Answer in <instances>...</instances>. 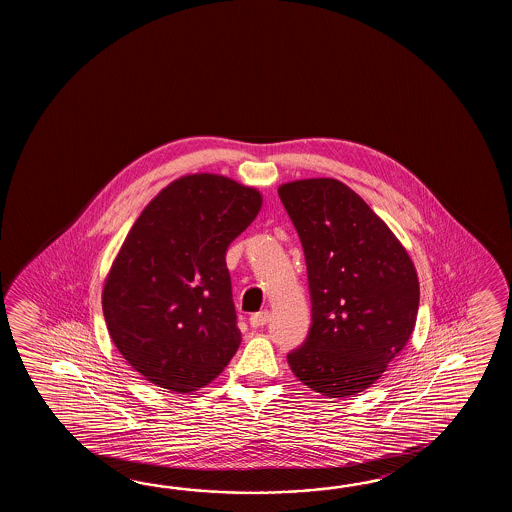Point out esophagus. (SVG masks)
I'll list each match as a JSON object with an SVG mask.
<instances>
[{
  "instance_id": "34e87169",
  "label": "esophagus",
  "mask_w": 512,
  "mask_h": 512,
  "mask_svg": "<svg viewBox=\"0 0 512 512\" xmlns=\"http://www.w3.org/2000/svg\"><path fill=\"white\" fill-rule=\"evenodd\" d=\"M269 322V311H260V313H254L251 316V326L254 329H260V327L265 326Z\"/></svg>"
}]
</instances>
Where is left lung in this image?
<instances>
[{"label": "left lung", "mask_w": 512, "mask_h": 512, "mask_svg": "<svg viewBox=\"0 0 512 512\" xmlns=\"http://www.w3.org/2000/svg\"><path fill=\"white\" fill-rule=\"evenodd\" d=\"M304 249L311 327L287 360L329 399L370 388L406 346L419 309L408 252L364 199L337 179L278 188Z\"/></svg>", "instance_id": "8db88e82"}]
</instances>
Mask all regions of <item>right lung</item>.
Instances as JSON below:
<instances>
[{"instance_id":"1","label":"right lung","mask_w":512,"mask_h":512,"mask_svg":"<svg viewBox=\"0 0 512 512\" xmlns=\"http://www.w3.org/2000/svg\"><path fill=\"white\" fill-rule=\"evenodd\" d=\"M260 208L258 190L196 174L142 210L106 278L102 311L120 355L146 381L194 392L240 348L225 256Z\"/></svg>"}]
</instances>
